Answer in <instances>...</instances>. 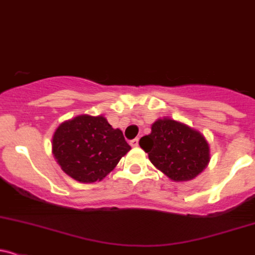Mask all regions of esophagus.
<instances>
[{
    "label": "esophagus",
    "instance_id": "esophagus-1",
    "mask_svg": "<svg viewBox=\"0 0 255 255\" xmlns=\"http://www.w3.org/2000/svg\"><path fill=\"white\" fill-rule=\"evenodd\" d=\"M130 145L133 146V148H136V146H138V144H139V139L138 138H134V139H132V140H130Z\"/></svg>",
    "mask_w": 255,
    "mask_h": 255
}]
</instances>
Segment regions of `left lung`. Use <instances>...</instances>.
I'll return each mask as SVG.
<instances>
[{
  "label": "left lung",
  "instance_id": "obj_1",
  "mask_svg": "<svg viewBox=\"0 0 255 255\" xmlns=\"http://www.w3.org/2000/svg\"><path fill=\"white\" fill-rule=\"evenodd\" d=\"M155 167L172 181H189L208 165L209 145L198 130L170 119L157 120L139 140Z\"/></svg>",
  "mask_w": 255,
  "mask_h": 255
}]
</instances>
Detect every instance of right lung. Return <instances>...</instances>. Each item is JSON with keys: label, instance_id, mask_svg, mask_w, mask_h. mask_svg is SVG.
<instances>
[{"label": "right lung", "instance_id": "right-lung-1", "mask_svg": "<svg viewBox=\"0 0 255 255\" xmlns=\"http://www.w3.org/2000/svg\"><path fill=\"white\" fill-rule=\"evenodd\" d=\"M122 130L114 129L105 117L82 116L56 129L52 152L61 168L82 183L101 181L129 151Z\"/></svg>", "mask_w": 255, "mask_h": 255}]
</instances>
